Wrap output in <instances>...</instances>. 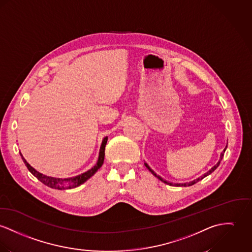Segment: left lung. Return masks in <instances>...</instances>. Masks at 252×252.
<instances>
[{
  "mask_svg": "<svg viewBox=\"0 0 252 252\" xmlns=\"http://www.w3.org/2000/svg\"><path fill=\"white\" fill-rule=\"evenodd\" d=\"M227 147V146H226ZM226 147H225V149L223 150V153H221L220 154V160H219V162L214 166L213 168L209 171V172H207L206 174H203V176H200L199 178H197V179H195L194 181H192V182H189V183H183V184H173V183H171V182H167L166 180H164L162 177H160L159 175H157V174H155V172L149 167V165L147 164V163H145V166L149 169V171L152 173V174H154L155 176H156L158 179H160L161 181H163L164 183H166V184H168V185H170V186H177V187H179V186H184V187H186V186H192V185H194V183H196V182H198L199 180H201L202 178H204L205 176H207V175H209V174H211V173H213L214 171L219 167V165H220V161H221V159H222V157H223V155H224V152H225V150H226Z\"/></svg>",
  "mask_w": 252,
  "mask_h": 252,
  "instance_id": "8db88e82",
  "label": "left lung"
}]
</instances>
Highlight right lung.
Returning <instances> with one entry per match:
<instances>
[{
    "label": "right lung",
    "instance_id": "obj_1",
    "mask_svg": "<svg viewBox=\"0 0 252 252\" xmlns=\"http://www.w3.org/2000/svg\"><path fill=\"white\" fill-rule=\"evenodd\" d=\"M107 143V137H104L100 146V150H99V154H98V159H97V164L89 171H87L84 174H79L78 176L75 177H71V178H55V177H50L47 175L40 174L37 171H35L27 161L26 159L23 157L22 154L20 155L22 156V159L24 161V163L26 164L28 170L33 174L39 181H41L43 184L47 185L50 188L53 189H58V190H65V189H71V188H76L79 185H81L82 183H84L87 179H89L93 174L97 172V170L102 166L103 164V160H104V150H105V145Z\"/></svg>",
    "mask_w": 252,
    "mask_h": 252
}]
</instances>
